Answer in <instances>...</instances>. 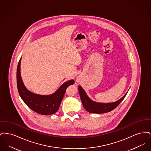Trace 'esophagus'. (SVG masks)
I'll use <instances>...</instances> for the list:
<instances>
[{
	"label": "esophagus",
	"mask_w": 151,
	"mask_h": 151,
	"mask_svg": "<svg viewBox=\"0 0 151 151\" xmlns=\"http://www.w3.org/2000/svg\"><path fill=\"white\" fill-rule=\"evenodd\" d=\"M80 81V79L79 78H78L77 80H76V81H77V82H79Z\"/></svg>",
	"instance_id": "esophagus-1"
}]
</instances>
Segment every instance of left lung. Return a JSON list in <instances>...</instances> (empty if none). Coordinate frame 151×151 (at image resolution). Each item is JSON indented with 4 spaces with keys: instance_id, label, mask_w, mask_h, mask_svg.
Segmentation results:
<instances>
[{
    "instance_id": "8db88e82",
    "label": "left lung",
    "mask_w": 151,
    "mask_h": 151,
    "mask_svg": "<svg viewBox=\"0 0 151 151\" xmlns=\"http://www.w3.org/2000/svg\"><path fill=\"white\" fill-rule=\"evenodd\" d=\"M79 91L80 97L84 108L89 113L97 114L105 113L112 111L120 104V103L123 100V99H124V97L127 93L120 100L116 101L115 102L103 104L96 102L91 100L88 97V96L86 95L84 89L81 88V86H79Z\"/></svg>"
}]
</instances>
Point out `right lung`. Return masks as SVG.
I'll list each match as a JSON object with an SVG mask.
<instances>
[{
	"label": "right lung",
	"mask_w": 151,
	"mask_h": 151,
	"mask_svg": "<svg viewBox=\"0 0 151 151\" xmlns=\"http://www.w3.org/2000/svg\"><path fill=\"white\" fill-rule=\"evenodd\" d=\"M21 58L17 68V86L22 100L30 109L42 115L54 114L59 109L68 86L75 83L73 80L68 81L60 86L56 92L49 96L38 95L32 93L24 86L20 75Z\"/></svg>",
	"instance_id": "obj_1"
}]
</instances>
